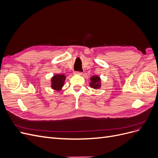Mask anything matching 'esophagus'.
<instances>
[{
  "mask_svg": "<svg viewBox=\"0 0 158 158\" xmlns=\"http://www.w3.org/2000/svg\"><path fill=\"white\" fill-rule=\"evenodd\" d=\"M74 74H77V75H82V73H81V72H77V71H75L74 72Z\"/></svg>",
  "mask_w": 158,
  "mask_h": 158,
  "instance_id": "obj_1",
  "label": "esophagus"
}]
</instances>
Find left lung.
Masks as SVG:
<instances>
[{
    "instance_id": "8db88e82",
    "label": "left lung",
    "mask_w": 158,
    "mask_h": 158,
    "mask_svg": "<svg viewBox=\"0 0 158 158\" xmlns=\"http://www.w3.org/2000/svg\"><path fill=\"white\" fill-rule=\"evenodd\" d=\"M89 86L95 89H98L102 87V80L99 76L95 75L90 77Z\"/></svg>"
}]
</instances>
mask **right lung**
I'll return each mask as SVG.
<instances>
[{"instance_id": "obj_1", "label": "right lung", "mask_w": 158, "mask_h": 158, "mask_svg": "<svg viewBox=\"0 0 158 158\" xmlns=\"http://www.w3.org/2000/svg\"><path fill=\"white\" fill-rule=\"evenodd\" d=\"M66 79V76L64 74H55L51 78V88L56 91L59 92L63 89L64 86V81Z\"/></svg>"}]
</instances>
